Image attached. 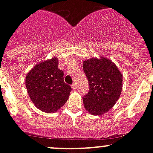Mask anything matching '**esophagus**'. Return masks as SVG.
<instances>
[{
  "label": "esophagus",
  "mask_w": 153,
  "mask_h": 153,
  "mask_svg": "<svg viewBox=\"0 0 153 153\" xmlns=\"http://www.w3.org/2000/svg\"><path fill=\"white\" fill-rule=\"evenodd\" d=\"M76 88H77L76 84H75V83H73V84H72V90H76Z\"/></svg>",
  "instance_id": "1"
}]
</instances>
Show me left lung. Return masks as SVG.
Wrapping results in <instances>:
<instances>
[{
  "mask_svg": "<svg viewBox=\"0 0 153 153\" xmlns=\"http://www.w3.org/2000/svg\"><path fill=\"white\" fill-rule=\"evenodd\" d=\"M89 91L83 98L84 108L92 115L107 112L117 102L122 90L123 76L111 60L105 57L83 61Z\"/></svg>",
  "mask_w": 153,
  "mask_h": 153,
  "instance_id": "left-lung-1",
  "label": "left lung"
}]
</instances>
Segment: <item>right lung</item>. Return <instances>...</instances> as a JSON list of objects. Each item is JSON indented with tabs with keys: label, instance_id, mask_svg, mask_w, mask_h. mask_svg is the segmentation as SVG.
Wrapping results in <instances>:
<instances>
[{
	"label": "right lung",
	"instance_id": "right-lung-1",
	"mask_svg": "<svg viewBox=\"0 0 153 153\" xmlns=\"http://www.w3.org/2000/svg\"><path fill=\"white\" fill-rule=\"evenodd\" d=\"M58 60L54 56L38 62L27 74L25 85L30 100L41 111L57 112L69 98L72 90L64 81V72L58 69Z\"/></svg>",
	"mask_w": 153,
	"mask_h": 153
}]
</instances>
